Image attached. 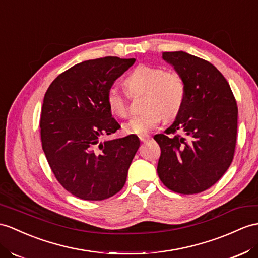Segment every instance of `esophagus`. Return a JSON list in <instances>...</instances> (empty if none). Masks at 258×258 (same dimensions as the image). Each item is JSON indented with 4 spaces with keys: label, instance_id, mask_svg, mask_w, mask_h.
<instances>
[{
    "label": "esophagus",
    "instance_id": "34e87169",
    "mask_svg": "<svg viewBox=\"0 0 258 258\" xmlns=\"http://www.w3.org/2000/svg\"><path fill=\"white\" fill-rule=\"evenodd\" d=\"M150 136L149 135H140L139 136V139L142 141V142H146V141H148L149 139H150Z\"/></svg>",
    "mask_w": 258,
    "mask_h": 258
}]
</instances>
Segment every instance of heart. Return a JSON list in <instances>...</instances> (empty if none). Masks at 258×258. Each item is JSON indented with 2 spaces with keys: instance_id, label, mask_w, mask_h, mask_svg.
<instances>
[{
  "instance_id": "b5f03b06",
  "label": "heart",
  "mask_w": 258,
  "mask_h": 258,
  "mask_svg": "<svg viewBox=\"0 0 258 258\" xmlns=\"http://www.w3.org/2000/svg\"><path fill=\"white\" fill-rule=\"evenodd\" d=\"M124 85L130 94L142 93L139 115L123 123L124 133L144 135L153 130L162 118L173 120L183 109L186 99V85L180 74L165 71L163 68L140 64L124 78ZM106 104L112 115L119 118L128 116V104L123 94L116 86L106 93Z\"/></svg>"
}]
</instances>
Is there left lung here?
Wrapping results in <instances>:
<instances>
[{
  "label": "left lung",
  "instance_id": "1",
  "mask_svg": "<svg viewBox=\"0 0 258 258\" xmlns=\"http://www.w3.org/2000/svg\"><path fill=\"white\" fill-rule=\"evenodd\" d=\"M162 58L183 78L186 99L164 135L154 136L161 148L158 174L168 189L198 194L215 185L233 160L236 102L228 81L210 62L184 51L163 52ZM177 131L184 136L175 135Z\"/></svg>",
  "mask_w": 258,
  "mask_h": 258
}]
</instances>
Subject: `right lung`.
Instances as JSON below:
<instances>
[{
    "mask_svg": "<svg viewBox=\"0 0 258 258\" xmlns=\"http://www.w3.org/2000/svg\"><path fill=\"white\" fill-rule=\"evenodd\" d=\"M135 61L118 56L83 61L58 75L43 97L42 150L55 178L80 199H107L127 179L139 138H100L120 128L106 104V93Z\"/></svg>",
    "mask_w": 258,
    "mask_h": 258,
    "instance_id": "right-lung-1",
    "label": "right lung"
}]
</instances>
